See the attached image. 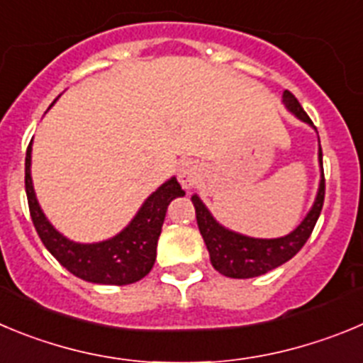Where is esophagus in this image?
Wrapping results in <instances>:
<instances>
[{
  "instance_id": "esophagus-1",
  "label": "esophagus",
  "mask_w": 363,
  "mask_h": 363,
  "mask_svg": "<svg viewBox=\"0 0 363 363\" xmlns=\"http://www.w3.org/2000/svg\"><path fill=\"white\" fill-rule=\"evenodd\" d=\"M199 178H201V174H199V167L194 164V162H184V164L179 165L178 179L184 189L194 187V185L199 182Z\"/></svg>"
}]
</instances>
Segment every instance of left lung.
<instances>
[{
  "instance_id": "obj_1",
  "label": "left lung",
  "mask_w": 363,
  "mask_h": 363,
  "mask_svg": "<svg viewBox=\"0 0 363 363\" xmlns=\"http://www.w3.org/2000/svg\"><path fill=\"white\" fill-rule=\"evenodd\" d=\"M282 102H284L286 109L291 115H295L298 121L306 122V124H310L313 128V122L308 116V113L302 109V106L298 104V101L290 91L282 93ZM318 164H320V184H318L313 207L310 208V212L306 214V218L302 219L301 225L295 230H291L288 235H282V238H250V235H242L239 232L223 227L221 223L216 221V218L205 207L199 196H192L191 199L196 208V221H198L199 232H201L205 245H207L212 266L219 274L232 279L259 277V275L284 264L286 261H290L304 247V242L310 239L311 232H313L315 223H317L322 205H324L325 179L324 169H322L320 147H318Z\"/></svg>"
}]
</instances>
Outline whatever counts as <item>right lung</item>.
I'll use <instances>...</instances> for the list:
<instances>
[{
    "instance_id": "obj_1",
    "label": "right lung",
    "mask_w": 363,
    "mask_h": 363,
    "mask_svg": "<svg viewBox=\"0 0 363 363\" xmlns=\"http://www.w3.org/2000/svg\"><path fill=\"white\" fill-rule=\"evenodd\" d=\"M30 165H32V142L28 144L25 158V189L30 216L46 250L69 274L95 284L124 286L140 281L151 272L156 261V245L169 203L174 198L185 196V191H182V185L174 176L160 185L145 199L124 230L106 241L75 242L53 227L43 208L39 207Z\"/></svg>"
}]
</instances>
